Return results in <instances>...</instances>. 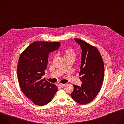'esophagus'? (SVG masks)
<instances>
[{
    "label": "esophagus",
    "mask_w": 124,
    "mask_h": 124,
    "mask_svg": "<svg viewBox=\"0 0 124 124\" xmlns=\"http://www.w3.org/2000/svg\"><path fill=\"white\" fill-rule=\"evenodd\" d=\"M65 85V84H61V83H60V84H59V86L60 87H64Z\"/></svg>",
    "instance_id": "34e87169"
}]
</instances>
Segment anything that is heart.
<instances>
[{"instance_id": "heart-1", "label": "heart", "mask_w": 124, "mask_h": 124, "mask_svg": "<svg viewBox=\"0 0 124 124\" xmlns=\"http://www.w3.org/2000/svg\"><path fill=\"white\" fill-rule=\"evenodd\" d=\"M62 52L65 59L70 58H73L75 59L76 57V52L72 48H66L63 50Z\"/></svg>"}]
</instances>
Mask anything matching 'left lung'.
<instances>
[{
    "label": "left lung",
    "instance_id": "8db88e82",
    "mask_svg": "<svg viewBox=\"0 0 124 124\" xmlns=\"http://www.w3.org/2000/svg\"><path fill=\"white\" fill-rule=\"evenodd\" d=\"M74 40L82 50L79 73L82 84L81 86L73 85L74 89L70 95L77 102L85 104L92 101L101 90L104 78V64L96 47L78 38Z\"/></svg>",
    "mask_w": 124,
    "mask_h": 124
}]
</instances>
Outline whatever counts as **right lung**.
I'll use <instances>...</instances> for the list:
<instances>
[{
	"mask_svg": "<svg viewBox=\"0 0 124 124\" xmlns=\"http://www.w3.org/2000/svg\"><path fill=\"white\" fill-rule=\"evenodd\" d=\"M60 46V42H34L20 55L17 67L19 83L23 93L35 104L48 103L58 90L55 85L42 78L45 74L49 53Z\"/></svg>",
	"mask_w": 124,
	"mask_h": 124,
	"instance_id": "add662e5",
	"label": "right lung"
}]
</instances>
